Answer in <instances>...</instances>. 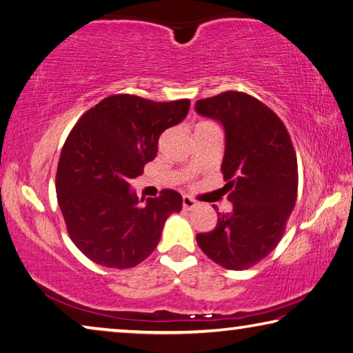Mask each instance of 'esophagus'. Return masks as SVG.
I'll list each match as a JSON object with an SVG mask.
<instances>
[{
    "instance_id": "34e87169",
    "label": "esophagus",
    "mask_w": 353,
    "mask_h": 353,
    "mask_svg": "<svg viewBox=\"0 0 353 353\" xmlns=\"http://www.w3.org/2000/svg\"><path fill=\"white\" fill-rule=\"evenodd\" d=\"M196 205H199V203H196V200H194L192 196L189 195L183 196V208L186 209V211H192L194 208H196Z\"/></svg>"
}]
</instances>
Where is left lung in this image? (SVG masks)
Listing matches in <instances>:
<instances>
[{
    "label": "left lung",
    "mask_w": 353,
    "mask_h": 353,
    "mask_svg": "<svg viewBox=\"0 0 353 353\" xmlns=\"http://www.w3.org/2000/svg\"><path fill=\"white\" fill-rule=\"evenodd\" d=\"M195 108L225 127L221 172L232 203V212H217V225L196 234V243L226 270L251 268L281 242L298 199L292 138L273 110L242 91L200 99Z\"/></svg>",
    "instance_id": "obj_1"
}]
</instances>
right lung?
Returning <instances> with one entry per match:
<instances>
[{"label":"right lung","mask_w":353,"mask_h":353,"mask_svg":"<svg viewBox=\"0 0 353 353\" xmlns=\"http://www.w3.org/2000/svg\"><path fill=\"white\" fill-rule=\"evenodd\" d=\"M189 99L154 102L113 94L85 111L61 148L55 190L72 243L97 265L133 268L159 243L164 221L180 212L183 199L163 189L139 199L130 181L158 153L164 130L180 123ZM142 201V200H141Z\"/></svg>","instance_id":"1"}]
</instances>
